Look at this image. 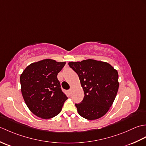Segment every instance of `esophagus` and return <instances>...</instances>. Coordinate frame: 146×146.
Here are the masks:
<instances>
[{
    "mask_svg": "<svg viewBox=\"0 0 146 146\" xmlns=\"http://www.w3.org/2000/svg\"><path fill=\"white\" fill-rule=\"evenodd\" d=\"M71 92H72V89H70V90H69V92L71 93Z\"/></svg>",
    "mask_w": 146,
    "mask_h": 146,
    "instance_id": "obj_1",
    "label": "esophagus"
}]
</instances>
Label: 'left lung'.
<instances>
[{
	"label": "left lung",
	"mask_w": 146,
	"mask_h": 146,
	"mask_svg": "<svg viewBox=\"0 0 146 146\" xmlns=\"http://www.w3.org/2000/svg\"><path fill=\"white\" fill-rule=\"evenodd\" d=\"M68 64L78 75L84 98L76 104L80 115L87 120L103 117L113 104L119 89V75L106 62L94 60L70 62Z\"/></svg>",
	"instance_id": "1"
}]
</instances>
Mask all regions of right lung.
I'll list each match as a JSON object with an SVG mask.
<instances>
[{"label": "right lung", "mask_w": 146, "mask_h": 146, "mask_svg": "<svg viewBox=\"0 0 146 146\" xmlns=\"http://www.w3.org/2000/svg\"><path fill=\"white\" fill-rule=\"evenodd\" d=\"M65 64L46 59L29 64L21 75L23 98L37 117L49 119L57 115L68 99L57 78Z\"/></svg>", "instance_id": "obj_1"}]
</instances>
